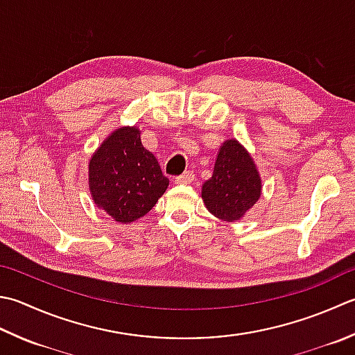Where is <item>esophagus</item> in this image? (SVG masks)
Here are the masks:
<instances>
[{"instance_id":"esophagus-1","label":"esophagus","mask_w":355,"mask_h":355,"mask_svg":"<svg viewBox=\"0 0 355 355\" xmlns=\"http://www.w3.org/2000/svg\"><path fill=\"white\" fill-rule=\"evenodd\" d=\"M193 178H196V175H193L191 171H187L183 173V175L175 178V184H189L193 182Z\"/></svg>"}]
</instances>
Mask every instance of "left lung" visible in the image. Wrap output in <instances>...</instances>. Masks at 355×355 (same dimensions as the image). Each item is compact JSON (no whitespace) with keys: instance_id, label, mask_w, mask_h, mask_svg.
I'll return each instance as SVG.
<instances>
[{"instance_id":"8db88e82","label":"left lung","mask_w":355,"mask_h":355,"mask_svg":"<svg viewBox=\"0 0 355 355\" xmlns=\"http://www.w3.org/2000/svg\"><path fill=\"white\" fill-rule=\"evenodd\" d=\"M261 196V177L252 155L239 140L220 146L212 177L201 186L206 209L223 221L241 220Z\"/></svg>"}]
</instances>
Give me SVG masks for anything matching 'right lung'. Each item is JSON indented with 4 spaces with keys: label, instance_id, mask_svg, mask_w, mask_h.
<instances>
[{
    "label": "right lung",
    "instance_id": "add662e5",
    "mask_svg": "<svg viewBox=\"0 0 355 355\" xmlns=\"http://www.w3.org/2000/svg\"><path fill=\"white\" fill-rule=\"evenodd\" d=\"M140 134L138 126L118 128L89 159L90 197L121 225L144 217L169 186Z\"/></svg>",
    "mask_w": 355,
    "mask_h": 355
}]
</instances>
